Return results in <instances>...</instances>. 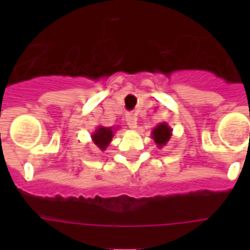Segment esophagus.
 <instances>
[{"mask_svg": "<svg viewBox=\"0 0 250 250\" xmlns=\"http://www.w3.org/2000/svg\"><path fill=\"white\" fill-rule=\"evenodd\" d=\"M125 122H127V125H128L129 128L135 129L137 127V117L135 114L128 113L125 115Z\"/></svg>", "mask_w": 250, "mask_h": 250, "instance_id": "1", "label": "esophagus"}]
</instances>
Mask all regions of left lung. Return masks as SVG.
<instances>
[{
  "mask_svg": "<svg viewBox=\"0 0 250 250\" xmlns=\"http://www.w3.org/2000/svg\"><path fill=\"white\" fill-rule=\"evenodd\" d=\"M171 132H172V129L170 128V125H167V123H161L156 127V128L152 131L153 139L156 141V144L162 148L164 145L167 144V141L170 140L171 137Z\"/></svg>",
  "mask_w": 250,
  "mask_h": 250,
  "instance_id": "obj_1",
  "label": "left lung"
}]
</instances>
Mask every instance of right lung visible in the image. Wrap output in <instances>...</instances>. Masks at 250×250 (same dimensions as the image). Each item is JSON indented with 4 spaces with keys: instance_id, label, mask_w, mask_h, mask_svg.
I'll use <instances>...</instances> for the list:
<instances>
[{
    "instance_id": "obj_1",
    "label": "right lung",
    "mask_w": 250,
    "mask_h": 250,
    "mask_svg": "<svg viewBox=\"0 0 250 250\" xmlns=\"http://www.w3.org/2000/svg\"><path fill=\"white\" fill-rule=\"evenodd\" d=\"M115 131V129H114ZM113 127H98L92 133V141L100 150H105L106 146L110 144V141L114 136Z\"/></svg>"
}]
</instances>
